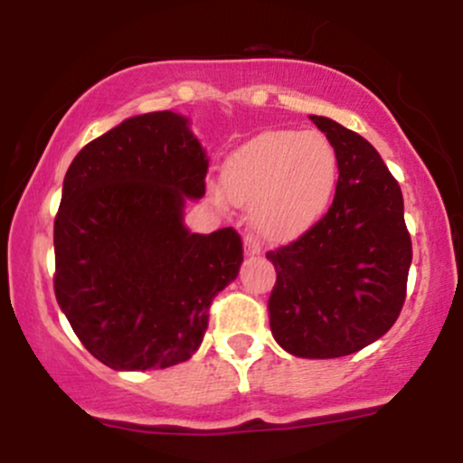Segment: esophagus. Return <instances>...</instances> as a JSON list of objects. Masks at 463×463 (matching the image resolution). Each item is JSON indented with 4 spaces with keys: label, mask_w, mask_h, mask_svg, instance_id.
<instances>
[{
    "label": "esophagus",
    "mask_w": 463,
    "mask_h": 463,
    "mask_svg": "<svg viewBox=\"0 0 463 463\" xmlns=\"http://www.w3.org/2000/svg\"><path fill=\"white\" fill-rule=\"evenodd\" d=\"M243 248H246V254L254 257V254H261V241H259L254 235L243 237Z\"/></svg>",
    "instance_id": "esophagus-1"
}]
</instances>
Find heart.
I'll use <instances>...</instances> for the list:
<instances>
[{
  "mask_svg": "<svg viewBox=\"0 0 463 463\" xmlns=\"http://www.w3.org/2000/svg\"><path fill=\"white\" fill-rule=\"evenodd\" d=\"M226 195L250 204V220L269 241L302 235L328 209L337 154L317 130L263 132L226 158Z\"/></svg>",
  "mask_w": 463,
  "mask_h": 463,
  "instance_id": "1",
  "label": "heart"
}]
</instances>
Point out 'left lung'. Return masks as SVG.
I'll return each instance as SVG.
<instances>
[{"mask_svg":"<svg viewBox=\"0 0 463 463\" xmlns=\"http://www.w3.org/2000/svg\"><path fill=\"white\" fill-rule=\"evenodd\" d=\"M337 154L326 215L268 252L276 283L269 328L280 348L305 359L357 353L390 331L405 305L411 237L396 178L357 132L309 115Z\"/></svg>","mask_w":463,"mask_h":463,"instance_id":"8db88e82","label":"left lung"}]
</instances>
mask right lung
Masks as SVG:
<instances>
[{
    "mask_svg": "<svg viewBox=\"0 0 463 463\" xmlns=\"http://www.w3.org/2000/svg\"><path fill=\"white\" fill-rule=\"evenodd\" d=\"M172 110L130 117L78 152L54 220V291L82 346L113 370L187 361L243 261L235 228L189 232L209 158Z\"/></svg>",
    "mask_w": 463,
    "mask_h": 463,
    "instance_id": "obj_1",
    "label": "right lung"
}]
</instances>
